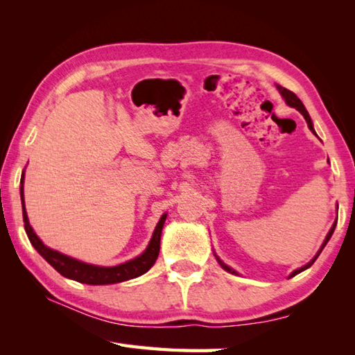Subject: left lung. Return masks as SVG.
I'll list each match as a JSON object with an SVG mask.
<instances>
[{
	"label": "left lung",
	"mask_w": 355,
	"mask_h": 355,
	"mask_svg": "<svg viewBox=\"0 0 355 355\" xmlns=\"http://www.w3.org/2000/svg\"><path fill=\"white\" fill-rule=\"evenodd\" d=\"M276 87H277V89H279V93H281V94H282V97H284V99H285L286 105H290V107H293V108H296L297 111H300V112H302V116L305 117V120H306V123H308V128H310V130H311V131L314 132V128H313V122H311V117H310V114H308V111L305 110V107H304V103H302V102H300V99H299V97H297L296 94H294L293 92H290V89H286V88H284V87H281V85H276ZM314 134H315V132H314ZM334 229H336V223H334V225H333V227H331V230L328 232V235H327L325 241H323V244H322V247H320V250H319V253L314 256V259H313L311 262H308V263H306V266H304L302 268H299V270H296V271H293V273L290 275V277H293V276H296V275H299V273H300V271H304V270H306V268H310V267L313 266V263H314V261L319 258V254H320V252L323 250V247H325V245H327V243H328V241H329L331 235H333V233H334ZM218 262H220V263H221V267H223L224 270H227V271H230V273H232V275H236V271H235V270H232L230 267H227V266H225V263H223V262H221L220 259H218Z\"/></svg>",
	"instance_id": "8db88e82"
}]
</instances>
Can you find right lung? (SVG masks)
<instances>
[{
	"mask_svg": "<svg viewBox=\"0 0 355 355\" xmlns=\"http://www.w3.org/2000/svg\"><path fill=\"white\" fill-rule=\"evenodd\" d=\"M24 172H22L21 177V202H22V218H24V229L30 243L36 248L37 253H40L42 258L47 261L50 266L55 268L58 273L62 276L73 279V281H78L80 284H88V285H108V284H117L128 281V279L139 277L143 273L154 266L158 252H160V238H162V230L163 224L166 221V214L160 218L157 227L154 230V235L149 241V245L145 252H143L137 258L132 261H128L125 263H120L116 267H97L92 266V263L80 262L78 259H73L70 256H65L56 250H51L47 245L42 244V241L36 236L33 229L30 227L27 212L24 207Z\"/></svg>",
	"mask_w": 355,
	"mask_h": 355,
	"instance_id": "add662e5",
	"label": "right lung"
}]
</instances>
